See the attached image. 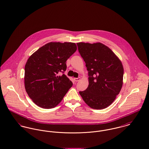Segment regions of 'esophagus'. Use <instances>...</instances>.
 Listing matches in <instances>:
<instances>
[{"mask_svg":"<svg viewBox=\"0 0 149 149\" xmlns=\"http://www.w3.org/2000/svg\"><path fill=\"white\" fill-rule=\"evenodd\" d=\"M74 80L76 82H77V81H80V77H78V78H74Z\"/></svg>","mask_w":149,"mask_h":149,"instance_id":"obj_1","label":"esophagus"}]
</instances>
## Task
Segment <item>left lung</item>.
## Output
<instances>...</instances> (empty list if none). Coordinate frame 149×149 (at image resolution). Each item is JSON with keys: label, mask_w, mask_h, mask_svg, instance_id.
Listing matches in <instances>:
<instances>
[{"label": "left lung", "mask_w": 149, "mask_h": 149, "mask_svg": "<svg viewBox=\"0 0 149 149\" xmlns=\"http://www.w3.org/2000/svg\"><path fill=\"white\" fill-rule=\"evenodd\" d=\"M77 45L89 76L87 89L79 93L91 108H106L115 100L122 88V63L109 47L101 42H81Z\"/></svg>", "instance_id": "1"}]
</instances>
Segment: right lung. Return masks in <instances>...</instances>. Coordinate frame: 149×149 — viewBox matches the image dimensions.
<instances>
[{
    "instance_id": "obj_1",
    "label": "right lung",
    "mask_w": 149,
    "mask_h": 149,
    "mask_svg": "<svg viewBox=\"0 0 149 149\" xmlns=\"http://www.w3.org/2000/svg\"><path fill=\"white\" fill-rule=\"evenodd\" d=\"M77 50L74 42H51L40 47L28 59L24 85L27 94L38 107H56L73 84L66 75V61Z\"/></svg>"
}]
</instances>
